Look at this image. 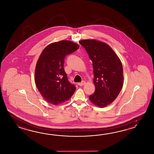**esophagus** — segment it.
<instances>
[{
	"label": "esophagus",
	"instance_id": "obj_1",
	"mask_svg": "<svg viewBox=\"0 0 154 154\" xmlns=\"http://www.w3.org/2000/svg\"><path fill=\"white\" fill-rule=\"evenodd\" d=\"M85 83H86V82L85 81H82L81 82H79L78 85L80 86H82L85 85Z\"/></svg>",
	"mask_w": 154,
	"mask_h": 154
}]
</instances>
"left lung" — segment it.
<instances>
[{"label":"left lung","instance_id":"1","mask_svg":"<svg viewBox=\"0 0 154 154\" xmlns=\"http://www.w3.org/2000/svg\"><path fill=\"white\" fill-rule=\"evenodd\" d=\"M92 62L95 91L90 95L93 104L103 108L117 97L123 85L121 61L107 44L95 39L80 41Z\"/></svg>","mask_w":154,"mask_h":154}]
</instances>
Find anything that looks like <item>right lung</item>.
I'll return each instance as SVG.
<instances>
[{
	"label": "right lung",
	"mask_w": 154,
	"mask_h": 154,
	"mask_svg": "<svg viewBox=\"0 0 154 154\" xmlns=\"http://www.w3.org/2000/svg\"><path fill=\"white\" fill-rule=\"evenodd\" d=\"M78 44L62 40L49 44L43 50L36 64L35 81L37 88L47 102L57 105L68 101L75 91L64 69L66 55L76 51Z\"/></svg>",
	"instance_id": "add662e5"
}]
</instances>
